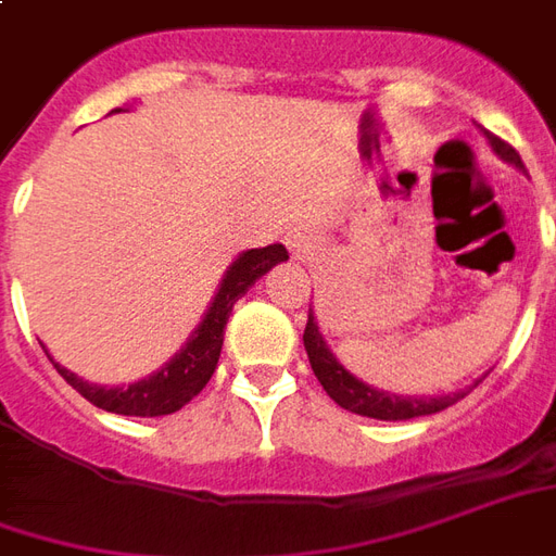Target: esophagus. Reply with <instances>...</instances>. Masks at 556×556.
<instances>
[{"label": "esophagus", "instance_id": "1", "mask_svg": "<svg viewBox=\"0 0 556 556\" xmlns=\"http://www.w3.org/2000/svg\"><path fill=\"white\" fill-rule=\"evenodd\" d=\"M286 247H289L294 258L309 262L318 252V247H321V238H318V231L313 225H294L289 235H286Z\"/></svg>", "mask_w": 556, "mask_h": 556}]
</instances>
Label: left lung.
Masks as SVG:
<instances>
[{
	"label": "left lung",
	"instance_id": "left-lung-1",
	"mask_svg": "<svg viewBox=\"0 0 556 556\" xmlns=\"http://www.w3.org/2000/svg\"><path fill=\"white\" fill-rule=\"evenodd\" d=\"M488 143L494 147V153L500 159L511 162L515 168H523L518 150L506 143L503 138H496L491 131H484ZM304 345H306V358L313 364V372L321 382V388L328 391V397L343 406L349 413L367 415V418H379V421H406V418H418V415H433L448 409L452 403L464 397L467 391H454V394H445V397H397V394H388V391H379V388L361 382L358 376L345 370L343 364L337 361L325 337L318 331L316 318H313V309H309V318H306L304 328Z\"/></svg>",
	"mask_w": 556,
	"mask_h": 556
}]
</instances>
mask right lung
<instances>
[{"instance_id":"right-lung-1","label":"right lung","mask_w":556,"mask_h":556,"mask_svg":"<svg viewBox=\"0 0 556 556\" xmlns=\"http://www.w3.org/2000/svg\"><path fill=\"white\" fill-rule=\"evenodd\" d=\"M286 258H289V252H286L282 243L240 252L238 258L231 262V267L225 270L223 286L216 291L211 309L201 318V325L189 337V343L162 370L147 376V379L131 382L129 388L89 386L77 372L65 370L53 358L50 361H53V367L60 370V376L68 386L80 391L92 406H99L104 413L141 415V418L177 413L195 394H201V388L211 382L213 370L219 364V352H223L225 325H228V316H231V306L238 304L240 298L250 291V286H255V279L265 277L270 267L286 262Z\"/></svg>"}]
</instances>
